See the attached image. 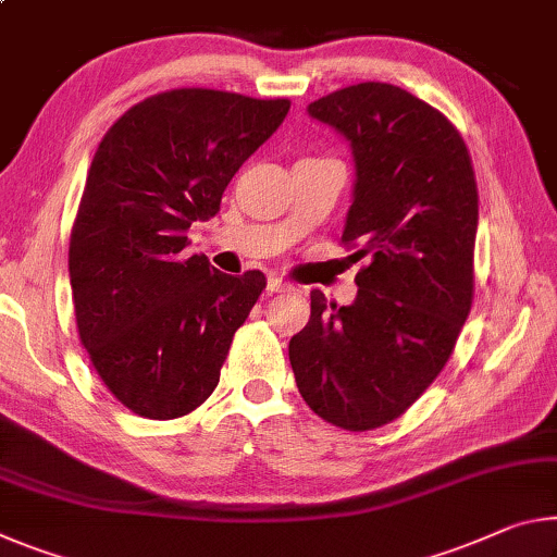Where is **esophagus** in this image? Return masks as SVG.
Returning <instances> with one entry per match:
<instances>
[{
  "mask_svg": "<svg viewBox=\"0 0 557 557\" xmlns=\"http://www.w3.org/2000/svg\"><path fill=\"white\" fill-rule=\"evenodd\" d=\"M287 289H289V282H285L282 277H270V280H268V293H270V295L287 293Z\"/></svg>",
  "mask_w": 557,
  "mask_h": 557,
  "instance_id": "obj_1",
  "label": "esophagus"
}]
</instances>
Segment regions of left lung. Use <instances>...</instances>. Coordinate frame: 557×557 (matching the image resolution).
<instances>
[{
	"label": "left lung",
	"instance_id": "left-lung-1",
	"mask_svg": "<svg viewBox=\"0 0 557 557\" xmlns=\"http://www.w3.org/2000/svg\"><path fill=\"white\" fill-rule=\"evenodd\" d=\"M307 111L351 144L357 183L342 245L367 264L349 307L312 289L289 364L317 417L372 431L399 419L456 347L473 302L479 188L458 128L399 86H347Z\"/></svg>",
	"mask_w": 557,
	"mask_h": 557
}]
</instances>
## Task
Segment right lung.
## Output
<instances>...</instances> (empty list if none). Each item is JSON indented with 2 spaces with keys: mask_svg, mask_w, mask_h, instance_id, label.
Returning a JSON list of instances; mask_svg holds the SVG:
<instances>
[{
  "mask_svg": "<svg viewBox=\"0 0 557 557\" xmlns=\"http://www.w3.org/2000/svg\"><path fill=\"white\" fill-rule=\"evenodd\" d=\"M287 111V99L171 88L131 106L96 148L69 240L74 314L96 374L138 417L178 419L215 392L268 285L185 245Z\"/></svg>",
  "mask_w": 557,
  "mask_h": 557,
  "instance_id": "obj_1",
  "label": "right lung"
}]
</instances>
